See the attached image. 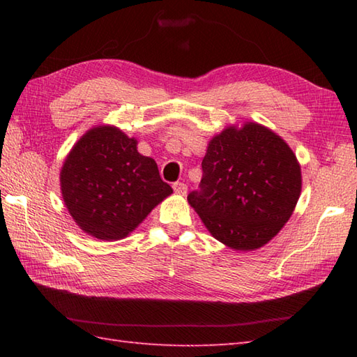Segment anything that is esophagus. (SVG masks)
<instances>
[{
	"instance_id": "34e87169",
	"label": "esophagus",
	"mask_w": 357,
	"mask_h": 357,
	"mask_svg": "<svg viewBox=\"0 0 357 357\" xmlns=\"http://www.w3.org/2000/svg\"><path fill=\"white\" fill-rule=\"evenodd\" d=\"M173 190H174V193L184 196L187 193V185L184 183H174L173 184Z\"/></svg>"
}]
</instances>
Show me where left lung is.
Here are the masks:
<instances>
[{"label": "left lung", "instance_id": "left-lung-1", "mask_svg": "<svg viewBox=\"0 0 357 357\" xmlns=\"http://www.w3.org/2000/svg\"><path fill=\"white\" fill-rule=\"evenodd\" d=\"M201 192L188 195L211 236L236 252L264 247L293 215L302 190L290 146L262 124L229 126L210 139Z\"/></svg>", "mask_w": 357, "mask_h": 357}]
</instances>
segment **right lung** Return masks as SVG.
Instances as JSON below:
<instances>
[{
  "instance_id": "add662e5",
  "label": "right lung",
  "mask_w": 357,
  "mask_h": 357,
  "mask_svg": "<svg viewBox=\"0 0 357 357\" xmlns=\"http://www.w3.org/2000/svg\"><path fill=\"white\" fill-rule=\"evenodd\" d=\"M59 184L73 221L101 241L128 236L173 193L155 159L138 151V139L109 124L92 127L77 141L64 159Z\"/></svg>"
}]
</instances>
